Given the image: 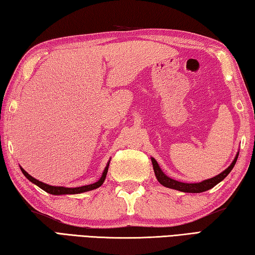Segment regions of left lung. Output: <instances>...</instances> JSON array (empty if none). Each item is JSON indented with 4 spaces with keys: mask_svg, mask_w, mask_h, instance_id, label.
<instances>
[{
    "mask_svg": "<svg viewBox=\"0 0 255 255\" xmlns=\"http://www.w3.org/2000/svg\"><path fill=\"white\" fill-rule=\"evenodd\" d=\"M238 157H239V151H238L237 156H235V158L233 159V161L231 163V165L229 166L228 168L223 170V172H222L221 174L214 176V177L203 180V182H201V183H183V182H178V180H175L173 178H170L163 172V170H161V168L159 167V165H158V163H157L155 158L150 157V159H151L152 168H154L156 178L161 185H163V186L167 187V188L176 189V191H180V192H184V193H202V192L208 191V189L213 188L215 186V185H217L220 182H222V180H223L226 177V176H228L231 173V170L233 169L234 165L238 160Z\"/></svg>",
    "mask_w": 255,
    "mask_h": 255,
    "instance_id": "1",
    "label": "left lung"
}]
</instances>
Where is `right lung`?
Instances as JSON below:
<instances>
[{
    "label": "right lung",
    "instance_id": "1",
    "mask_svg": "<svg viewBox=\"0 0 255 255\" xmlns=\"http://www.w3.org/2000/svg\"><path fill=\"white\" fill-rule=\"evenodd\" d=\"M109 163H110V159L108 161V164L106 165L105 170L103 175H101V177L97 180L96 183L94 184H90V185H85V186H79V187H63V186H52V185H49V184H45L43 182H40V180L35 179L34 177H32L30 174H27L24 169H23L21 166L20 168L22 170L23 175L25 176V177L30 180L31 183L35 184L36 186H39L41 189H43L49 194H52V195H68V194H80V193H85V192H89V191H94V189L100 187L101 185L104 184L105 179H106V176H107L108 173V167H109Z\"/></svg>",
    "mask_w": 255,
    "mask_h": 255
}]
</instances>
